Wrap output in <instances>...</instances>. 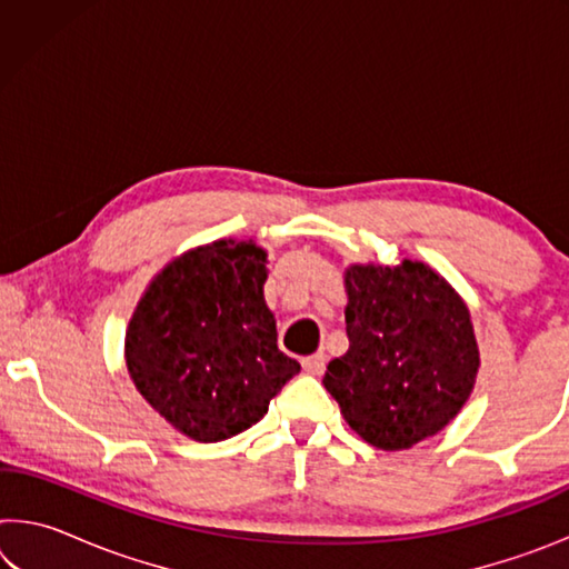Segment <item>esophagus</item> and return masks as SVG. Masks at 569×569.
<instances>
[{"label": "esophagus", "mask_w": 569, "mask_h": 569, "mask_svg": "<svg viewBox=\"0 0 569 569\" xmlns=\"http://www.w3.org/2000/svg\"><path fill=\"white\" fill-rule=\"evenodd\" d=\"M303 369L308 373H313V377H321L323 369H326V356L323 353H313V356H306V359L301 361Z\"/></svg>", "instance_id": "esophagus-1"}]
</instances>
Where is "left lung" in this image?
Segmentation results:
<instances>
[{"label":"left lung","instance_id":"8db88e82","mask_svg":"<svg viewBox=\"0 0 569 569\" xmlns=\"http://www.w3.org/2000/svg\"><path fill=\"white\" fill-rule=\"evenodd\" d=\"M349 351L323 387L369 445L397 451L437 435L469 399L479 351L469 311L429 266L346 271Z\"/></svg>","mask_w":569,"mask_h":569}]
</instances>
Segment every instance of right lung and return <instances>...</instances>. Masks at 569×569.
<instances>
[{"instance_id": "right-lung-1", "label": "right lung", "mask_w": 569, "mask_h": 569, "mask_svg": "<svg viewBox=\"0 0 569 569\" xmlns=\"http://www.w3.org/2000/svg\"><path fill=\"white\" fill-rule=\"evenodd\" d=\"M266 278V250L216 240L162 268L134 308L124 336L130 377L190 439L210 445L250 429L301 371L276 343Z\"/></svg>"}]
</instances>
